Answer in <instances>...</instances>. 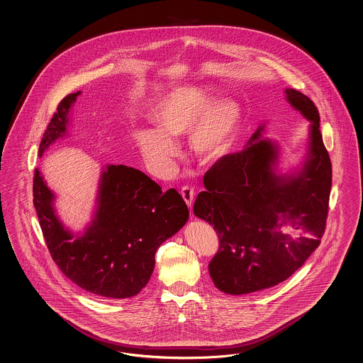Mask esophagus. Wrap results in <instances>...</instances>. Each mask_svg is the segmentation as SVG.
<instances>
[{"label": "esophagus", "instance_id": "1", "mask_svg": "<svg viewBox=\"0 0 363 363\" xmlns=\"http://www.w3.org/2000/svg\"><path fill=\"white\" fill-rule=\"evenodd\" d=\"M181 195H182V198H184L186 204L191 208V204H193V201H194V189H193V187H189V186H185V187H182V190H181Z\"/></svg>", "mask_w": 363, "mask_h": 363}]
</instances>
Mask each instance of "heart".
I'll return each mask as SVG.
<instances>
[{
	"label": "heart",
	"instance_id": "heart-1",
	"mask_svg": "<svg viewBox=\"0 0 363 363\" xmlns=\"http://www.w3.org/2000/svg\"><path fill=\"white\" fill-rule=\"evenodd\" d=\"M157 127L135 133L136 147L147 164L167 172L177 155L174 138L190 133V148L199 161L224 157L239 135L242 108L232 98L213 99L203 88L184 86L168 93L152 108Z\"/></svg>",
	"mask_w": 363,
	"mask_h": 363
}]
</instances>
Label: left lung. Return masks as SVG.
<instances>
[{"instance_id": "obj_1", "label": "left lung", "mask_w": 363, "mask_h": 363, "mask_svg": "<svg viewBox=\"0 0 363 363\" xmlns=\"http://www.w3.org/2000/svg\"><path fill=\"white\" fill-rule=\"evenodd\" d=\"M284 94L311 122L301 168L277 173L279 145L262 138V124L244 150L207 170L206 191L195 201V216L213 225L219 238L210 277L230 295L261 291L290 278L320 245L325 230L332 164L318 130V107L295 89Z\"/></svg>"}]
</instances>
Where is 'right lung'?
<instances>
[{
  "label": "right lung",
  "mask_w": 363,
  "mask_h": 363,
  "mask_svg": "<svg viewBox=\"0 0 363 363\" xmlns=\"http://www.w3.org/2000/svg\"><path fill=\"white\" fill-rule=\"evenodd\" d=\"M81 91L62 99L43 133L42 156L64 138L69 111ZM34 206L50 255L62 274L91 295L124 299L142 291L155 267L160 245L177 233L189 210L176 189L162 193L138 169L106 165L98 189L96 213L82 233L74 235L55 213V195L34 173Z\"/></svg>",
  "instance_id": "1"
}]
</instances>
